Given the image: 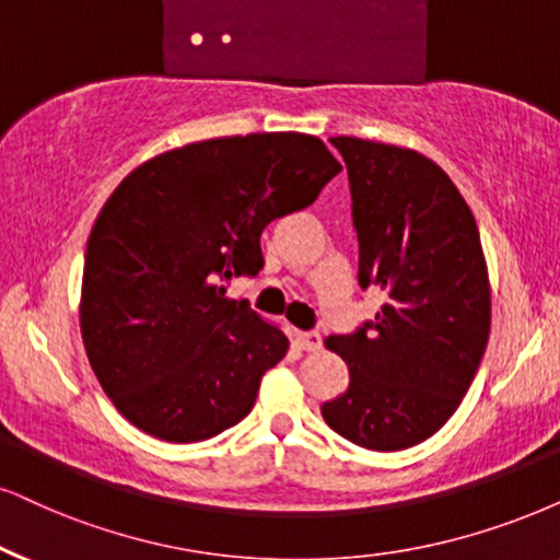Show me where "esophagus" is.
I'll return each instance as SVG.
<instances>
[{
  "label": "esophagus",
  "mask_w": 560,
  "mask_h": 560,
  "mask_svg": "<svg viewBox=\"0 0 560 560\" xmlns=\"http://www.w3.org/2000/svg\"><path fill=\"white\" fill-rule=\"evenodd\" d=\"M296 341H300L304 351H317L323 346V338L317 330H300L296 332Z\"/></svg>",
  "instance_id": "esophagus-1"
}]
</instances>
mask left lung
Here are the masks:
<instances>
[{
  "label": "left lung",
  "mask_w": 560,
  "mask_h": 560,
  "mask_svg": "<svg viewBox=\"0 0 560 560\" xmlns=\"http://www.w3.org/2000/svg\"><path fill=\"white\" fill-rule=\"evenodd\" d=\"M330 144L349 170L359 284L385 304L325 341L349 364V387L320 413L359 447L406 450L450 421L483 359L491 287L478 224L423 154L353 137Z\"/></svg>",
  "instance_id": "obj_1"
}]
</instances>
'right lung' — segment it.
I'll return each instance as SVG.
<instances>
[{
    "label": "right lung",
    "instance_id": "obj_1",
    "mask_svg": "<svg viewBox=\"0 0 560 560\" xmlns=\"http://www.w3.org/2000/svg\"><path fill=\"white\" fill-rule=\"evenodd\" d=\"M338 173L317 137L247 133L170 150L113 190L84 253L80 328L92 372L133 427L186 444L250 413L289 341L224 284L256 276L264 230Z\"/></svg>",
    "mask_w": 560,
    "mask_h": 560
}]
</instances>
